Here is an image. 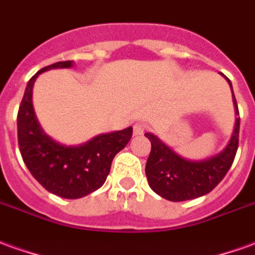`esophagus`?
<instances>
[{
    "mask_svg": "<svg viewBox=\"0 0 255 255\" xmlns=\"http://www.w3.org/2000/svg\"><path fill=\"white\" fill-rule=\"evenodd\" d=\"M146 129H148V126H146L145 124L137 122V124H134V126H133V134H134V135H142L146 131Z\"/></svg>",
    "mask_w": 255,
    "mask_h": 255,
    "instance_id": "esophagus-1",
    "label": "esophagus"
}]
</instances>
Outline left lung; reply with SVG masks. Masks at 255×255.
<instances>
[{
	"label": "left lung",
	"instance_id": "8db88e82",
	"mask_svg": "<svg viewBox=\"0 0 255 255\" xmlns=\"http://www.w3.org/2000/svg\"><path fill=\"white\" fill-rule=\"evenodd\" d=\"M227 81L231 85L230 80L227 79ZM234 106L235 113L239 115L235 96ZM239 124L241 118H237L231 140L226 148L216 156L201 161L183 159L166 144H163L156 135L145 133V137L149 138L152 145L145 166V174L150 189L156 194L174 202L198 198L213 190L222 182L234 163L239 144Z\"/></svg>",
	"mask_w": 255,
	"mask_h": 255
}]
</instances>
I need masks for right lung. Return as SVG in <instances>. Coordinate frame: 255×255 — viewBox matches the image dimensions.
<instances>
[{
	"label": "right lung",
	"instance_id": "1",
	"mask_svg": "<svg viewBox=\"0 0 255 255\" xmlns=\"http://www.w3.org/2000/svg\"><path fill=\"white\" fill-rule=\"evenodd\" d=\"M72 65V61L55 62L32 76L17 113L18 148L25 166L46 190L69 200L88 196L103 186L114 156L133 134V129L128 128L96 135L77 146L61 145L44 134L33 111V83L42 72Z\"/></svg>",
	"mask_w": 255,
	"mask_h": 255
}]
</instances>
